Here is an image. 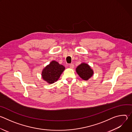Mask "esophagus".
<instances>
[{
	"label": "esophagus",
	"instance_id": "1",
	"mask_svg": "<svg viewBox=\"0 0 132 132\" xmlns=\"http://www.w3.org/2000/svg\"><path fill=\"white\" fill-rule=\"evenodd\" d=\"M69 67H70V68H71V69L73 68H74V65H73L72 63L69 64Z\"/></svg>",
	"mask_w": 132,
	"mask_h": 132
}]
</instances>
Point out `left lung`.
Here are the masks:
<instances>
[{
	"instance_id": "left-lung-1",
	"label": "left lung",
	"mask_w": 132,
	"mask_h": 132,
	"mask_svg": "<svg viewBox=\"0 0 132 132\" xmlns=\"http://www.w3.org/2000/svg\"><path fill=\"white\" fill-rule=\"evenodd\" d=\"M76 72L80 78L85 80H88L93 73L90 67L86 63H82L79 65L76 68Z\"/></svg>"
}]
</instances>
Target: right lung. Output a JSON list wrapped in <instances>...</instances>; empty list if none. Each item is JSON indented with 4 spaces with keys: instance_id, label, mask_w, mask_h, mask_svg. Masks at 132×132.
<instances>
[{
    "instance_id": "right-lung-1",
    "label": "right lung",
    "mask_w": 132,
    "mask_h": 132,
    "mask_svg": "<svg viewBox=\"0 0 132 132\" xmlns=\"http://www.w3.org/2000/svg\"><path fill=\"white\" fill-rule=\"evenodd\" d=\"M65 67L56 61H52L42 71L43 79L49 84L57 81L65 69Z\"/></svg>"
}]
</instances>
